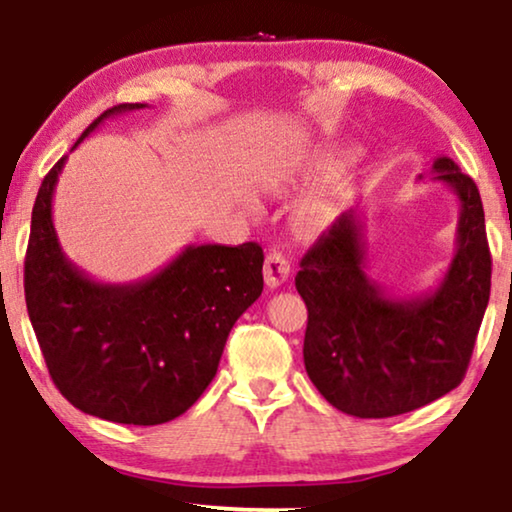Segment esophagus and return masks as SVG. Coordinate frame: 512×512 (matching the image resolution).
Listing matches in <instances>:
<instances>
[{
	"mask_svg": "<svg viewBox=\"0 0 512 512\" xmlns=\"http://www.w3.org/2000/svg\"><path fill=\"white\" fill-rule=\"evenodd\" d=\"M263 275H265V284H268L270 289H277V286H282L286 279H289L291 261L279 247H272L268 251V256H265Z\"/></svg>",
	"mask_w": 512,
	"mask_h": 512,
	"instance_id": "obj_1",
	"label": "esophagus"
}]
</instances>
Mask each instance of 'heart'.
<instances>
[{"label":"heart","instance_id":"heart-1","mask_svg":"<svg viewBox=\"0 0 512 512\" xmlns=\"http://www.w3.org/2000/svg\"><path fill=\"white\" fill-rule=\"evenodd\" d=\"M354 158L352 149H324L319 156H314L305 163L293 165L291 170H286L270 181V188L279 195H286L296 191L300 184H307L312 179L328 177V174L338 172L340 167H345L349 160ZM333 221V202L326 195H310V198L300 202L296 209V223L303 233H319L331 226Z\"/></svg>","mask_w":512,"mask_h":512}]
</instances>
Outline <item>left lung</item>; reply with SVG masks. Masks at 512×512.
I'll return each mask as SVG.
<instances>
[{
	"mask_svg": "<svg viewBox=\"0 0 512 512\" xmlns=\"http://www.w3.org/2000/svg\"><path fill=\"white\" fill-rule=\"evenodd\" d=\"M431 172L459 200L457 247L436 289L403 298L377 284L366 270V223L356 209L300 261L305 370L347 415L382 419L422 408L459 387L471 361L492 286L485 212L475 181L452 158H436Z\"/></svg>",
	"mask_w": 512,
	"mask_h": 512,
	"instance_id": "1",
	"label": "left lung"
}]
</instances>
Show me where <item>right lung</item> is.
I'll list each match as a JSON object with an SVG mask.
<instances>
[{
  "label": "right lung",
  "instance_id": "right-lung-1",
  "mask_svg": "<svg viewBox=\"0 0 512 512\" xmlns=\"http://www.w3.org/2000/svg\"><path fill=\"white\" fill-rule=\"evenodd\" d=\"M104 111L72 151L111 116ZM65 158L41 181L25 256V303L55 387L74 408L118 424L184 415L214 380L230 328L261 296L263 249L188 244L165 268L130 284L95 282L65 256L53 193Z\"/></svg>",
  "mask_w": 512,
  "mask_h": 512
}]
</instances>
